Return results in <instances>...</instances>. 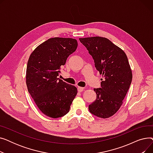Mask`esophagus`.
Returning <instances> with one entry per match:
<instances>
[{
  "label": "esophagus",
  "mask_w": 153,
  "mask_h": 153,
  "mask_svg": "<svg viewBox=\"0 0 153 153\" xmlns=\"http://www.w3.org/2000/svg\"><path fill=\"white\" fill-rule=\"evenodd\" d=\"M77 91L79 92H82L84 91V87H77Z\"/></svg>",
  "instance_id": "obj_1"
}]
</instances>
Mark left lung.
Returning a JSON list of instances; mask_svg holds the SVG:
<instances>
[{"instance_id":"left-lung-1","label":"left lung","mask_w":153,"mask_h":153,"mask_svg":"<svg viewBox=\"0 0 153 153\" xmlns=\"http://www.w3.org/2000/svg\"><path fill=\"white\" fill-rule=\"evenodd\" d=\"M94 60L100 74L101 87L94 89L97 98L89 109L94 115L107 118L123 103L132 81V72L125 53L106 38H79Z\"/></svg>"}]
</instances>
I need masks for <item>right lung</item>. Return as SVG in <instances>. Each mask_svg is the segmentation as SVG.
I'll use <instances>...</instances> for the list:
<instances>
[{
	"label": "right lung",
	"mask_w": 153,
	"mask_h": 153,
	"mask_svg": "<svg viewBox=\"0 0 153 153\" xmlns=\"http://www.w3.org/2000/svg\"><path fill=\"white\" fill-rule=\"evenodd\" d=\"M76 39H48L31 53L27 63L26 84L36 105L45 115L56 118L67 114L77 88L57 77L61 66L77 47Z\"/></svg>",
	"instance_id": "right-lung-1"
}]
</instances>
